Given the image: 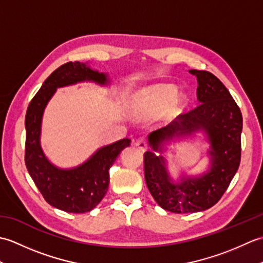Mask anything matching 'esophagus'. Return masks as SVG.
Segmentation results:
<instances>
[{
    "mask_svg": "<svg viewBox=\"0 0 263 263\" xmlns=\"http://www.w3.org/2000/svg\"><path fill=\"white\" fill-rule=\"evenodd\" d=\"M136 146H137L139 149H141L142 152H144V150H147V148H148V143H147V141H146V139H144V138H140V139H138V140H137Z\"/></svg>",
    "mask_w": 263,
    "mask_h": 263,
    "instance_id": "1",
    "label": "esophagus"
}]
</instances>
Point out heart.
<instances>
[{"label":"heart","instance_id":"b5f03b06","mask_svg":"<svg viewBox=\"0 0 263 263\" xmlns=\"http://www.w3.org/2000/svg\"><path fill=\"white\" fill-rule=\"evenodd\" d=\"M186 100V93L175 91V87L173 85L156 83L133 95L128 106L135 114L156 113L164 109L166 116H173L183 108Z\"/></svg>","mask_w":263,"mask_h":263}]
</instances>
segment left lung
Here are the masks:
<instances>
[{
	"label": "left lung",
	"mask_w": 263,
	"mask_h": 263,
	"mask_svg": "<svg viewBox=\"0 0 263 263\" xmlns=\"http://www.w3.org/2000/svg\"><path fill=\"white\" fill-rule=\"evenodd\" d=\"M197 77L198 107L177 116L148 136L152 150L144 154V178L161 208L190 214L211 208L225 193L241 161L242 113L222 82L208 71L190 70ZM202 132L210 149V168L203 175H181L174 180L163 156L172 141Z\"/></svg>",
	"instance_id": "obj_1"
}]
</instances>
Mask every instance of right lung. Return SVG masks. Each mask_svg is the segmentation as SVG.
Masks as SVG:
<instances>
[{
    "mask_svg": "<svg viewBox=\"0 0 263 263\" xmlns=\"http://www.w3.org/2000/svg\"><path fill=\"white\" fill-rule=\"evenodd\" d=\"M95 82L99 86L110 83L107 73L91 69L88 62H68L55 70L44 81L28 106L25 161L36 186L47 202L66 212L82 214L92 210L107 192L109 168L130 139H122L96 150L85 163L71 168H61L51 163L41 144L44 110L58 88L79 82Z\"/></svg>",
    "mask_w": 263,
    "mask_h": 263,
    "instance_id": "right-lung-1",
    "label": "right lung"
}]
</instances>
